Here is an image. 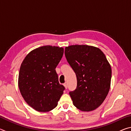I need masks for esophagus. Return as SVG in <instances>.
<instances>
[{
	"instance_id": "1",
	"label": "esophagus",
	"mask_w": 131,
	"mask_h": 131,
	"mask_svg": "<svg viewBox=\"0 0 131 131\" xmlns=\"http://www.w3.org/2000/svg\"><path fill=\"white\" fill-rule=\"evenodd\" d=\"M63 85H64V87H65V88H66V89H67V88H68V83H66H66H64V84H63Z\"/></svg>"
}]
</instances>
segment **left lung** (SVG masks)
Listing matches in <instances>:
<instances>
[{"instance_id": "obj_1", "label": "left lung", "mask_w": 131, "mask_h": 131, "mask_svg": "<svg viewBox=\"0 0 131 131\" xmlns=\"http://www.w3.org/2000/svg\"><path fill=\"white\" fill-rule=\"evenodd\" d=\"M68 62L77 77L76 90L69 92L73 105L83 112L96 109L109 91L112 69L99 48L87 45L66 47Z\"/></svg>"}]
</instances>
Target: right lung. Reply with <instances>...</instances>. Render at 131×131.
<instances>
[{"label":"right lung","instance_id":"obj_1","mask_svg":"<svg viewBox=\"0 0 131 131\" xmlns=\"http://www.w3.org/2000/svg\"><path fill=\"white\" fill-rule=\"evenodd\" d=\"M63 54L62 47L44 46L30 51L21 63L19 89L26 102L36 111L54 109L63 94L65 88L55 70Z\"/></svg>","mask_w":131,"mask_h":131}]
</instances>
